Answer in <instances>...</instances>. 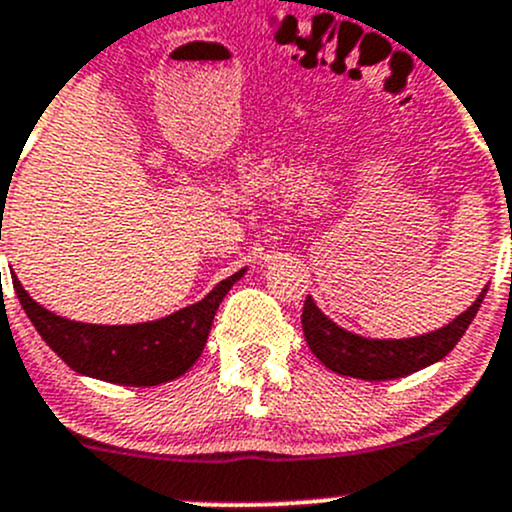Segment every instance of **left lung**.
<instances>
[{
    "mask_svg": "<svg viewBox=\"0 0 512 512\" xmlns=\"http://www.w3.org/2000/svg\"><path fill=\"white\" fill-rule=\"evenodd\" d=\"M485 292L488 289H483L476 302L461 317L453 319L451 324H446V327L436 329L431 334H421V337L411 339L356 337V334L344 332L332 319L324 317L317 304H314V299L307 297L302 309L304 339H307L312 354L327 369L337 371V374L354 376V379L364 381L401 379V376L414 374V371L423 369V366L443 359V356L456 347L458 339L466 334L468 324L476 317Z\"/></svg>",
    "mask_w": 512,
    "mask_h": 512,
    "instance_id": "8db88e82",
    "label": "left lung"
}]
</instances>
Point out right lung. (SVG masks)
I'll use <instances>...</instances> for the list:
<instances>
[{
  "mask_svg": "<svg viewBox=\"0 0 512 512\" xmlns=\"http://www.w3.org/2000/svg\"><path fill=\"white\" fill-rule=\"evenodd\" d=\"M242 275L245 270L235 272L198 304L170 317L121 327L71 322L34 302L17 275L12 282L36 332L71 369L111 384L158 386L183 376L198 361L220 302Z\"/></svg>",
  "mask_w": 512,
  "mask_h": 512,
  "instance_id": "obj_1",
  "label": "right lung"
}]
</instances>
